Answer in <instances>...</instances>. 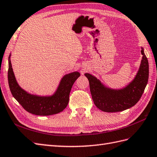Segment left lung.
I'll use <instances>...</instances> for the list:
<instances>
[{
	"label": "left lung",
	"mask_w": 157,
	"mask_h": 157,
	"mask_svg": "<svg viewBox=\"0 0 157 157\" xmlns=\"http://www.w3.org/2000/svg\"><path fill=\"white\" fill-rule=\"evenodd\" d=\"M141 54V62L135 77L122 89L108 87L95 76L85 74L90 82L92 99L99 109L109 113L122 111L134 106L139 101L148 79V62L143 47Z\"/></svg>",
	"instance_id": "obj_1"
}]
</instances>
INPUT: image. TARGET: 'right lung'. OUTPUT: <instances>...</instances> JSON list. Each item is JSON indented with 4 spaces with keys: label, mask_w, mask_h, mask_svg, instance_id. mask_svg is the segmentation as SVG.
<instances>
[{
    "label": "right lung",
    "mask_w": 157,
    "mask_h": 157,
    "mask_svg": "<svg viewBox=\"0 0 157 157\" xmlns=\"http://www.w3.org/2000/svg\"><path fill=\"white\" fill-rule=\"evenodd\" d=\"M9 58L8 80L11 94L26 111L36 115H51L62 111L69 102L72 86L79 76L78 71L66 74L60 80L57 90L52 95L41 96L29 94L18 85Z\"/></svg>",
    "instance_id": "right-lung-1"
}]
</instances>
